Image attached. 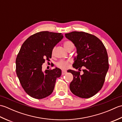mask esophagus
I'll list each match as a JSON object with an SVG mask.
<instances>
[{"instance_id": "obj_1", "label": "esophagus", "mask_w": 122, "mask_h": 122, "mask_svg": "<svg viewBox=\"0 0 122 122\" xmlns=\"http://www.w3.org/2000/svg\"><path fill=\"white\" fill-rule=\"evenodd\" d=\"M66 73V71L65 70H62V74L63 75V74H65Z\"/></svg>"}]
</instances>
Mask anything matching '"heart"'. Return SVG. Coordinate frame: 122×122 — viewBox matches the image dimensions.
<instances>
[{"mask_svg": "<svg viewBox=\"0 0 122 122\" xmlns=\"http://www.w3.org/2000/svg\"><path fill=\"white\" fill-rule=\"evenodd\" d=\"M64 46L66 50H68L69 48L71 47V46H74V45L71 41H66L64 43ZM69 64V60H61L57 63V66L61 69H66L68 67Z\"/></svg>", "mask_w": 122, "mask_h": 122, "instance_id": "heart-1", "label": "heart"}]
</instances>
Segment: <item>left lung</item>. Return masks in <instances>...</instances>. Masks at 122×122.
<instances>
[{
  "label": "left lung",
  "mask_w": 122,
  "mask_h": 122,
  "mask_svg": "<svg viewBox=\"0 0 122 122\" xmlns=\"http://www.w3.org/2000/svg\"><path fill=\"white\" fill-rule=\"evenodd\" d=\"M66 37L73 43L77 55L75 57L73 67L83 70L80 72L69 70L73 76L70 89L75 95L90 98L102 89L108 70L107 50L102 41L95 36L84 32L73 31L66 33Z\"/></svg>",
  "instance_id": "obj_1"
}]
</instances>
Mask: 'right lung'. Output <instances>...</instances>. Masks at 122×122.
Segmentation results:
<instances>
[{"label": "right lung", "instance_id": "add662e5", "mask_svg": "<svg viewBox=\"0 0 122 122\" xmlns=\"http://www.w3.org/2000/svg\"><path fill=\"white\" fill-rule=\"evenodd\" d=\"M63 38L61 33L41 31L31 36L22 44L18 54L16 73L23 89L35 98L42 99L54 90L61 70H42L45 60L51 58L52 50Z\"/></svg>", "mask_w": 122, "mask_h": 122}]
</instances>
